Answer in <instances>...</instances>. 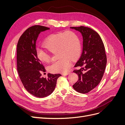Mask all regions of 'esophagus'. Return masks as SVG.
<instances>
[{
    "label": "esophagus",
    "mask_w": 125,
    "mask_h": 125,
    "mask_svg": "<svg viewBox=\"0 0 125 125\" xmlns=\"http://www.w3.org/2000/svg\"><path fill=\"white\" fill-rule=\"evenodd\" d=\"M69 74H70V73H62V75H68Z\"/></svg>",
    "instance_id": "34e87169"
}]
</instances>
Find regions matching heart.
Masks as SVG:
<instances>
[{
	"mask_svg": "<svg viewBox=\"0 0 125 125\" xmlns=\"http://www.w3.org/2000/svg\"><path fill=\"white\" fill-rule=\"evenodd\" d=\"M44 45L52 52H57V56L59 58L48 67V71L52 73H63L67 71L71 66L72 59H76L81 50V42L78 36L71 31L50 35L45 41ZM36 55L42 62H50V54L42 49H37Z\"/></svg>",
	"mask_w": 125,
	"mask_h": 125,
	"instance_id": "obj_1",
	"label": "heart"
}]
</instances>
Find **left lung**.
<instances>
[{"label": "left lung", "mask_w": 125, "mask_h": 125, "mask_svg": "<svg viewBox=\"0 0 125 125\" xmlns=\"http://www.w3.org/2000/svg\"><path fill=\"white\" fill-rule=\"evenodd\" d=\"M80 32L83 37V48L80 58L73 70L79 80L73 89L81 93H87L99 84L105 71L107 58L105 47L100 35L92 29L81 26L70 27Z\"/></svg>", "instance_id": "1"}]
</instances>
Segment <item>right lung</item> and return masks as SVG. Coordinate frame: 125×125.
<instances>
[{
    "label": "right lung",
    "instance_id": "right-lung-1",
    "mask_svg": "<svg viewBox=\"0 0 125 125\" xmlns=\"http://www.w3.org/2000/svg\"><path fill=\"white\" fill-rule=\"evenodd\" d=\"M50 28L39 25L31 26L22 34L17 48V70L24 88L37 97L48 96L54 91L60 74L48 73L47 78L42 77L46 71L36 55V42L39 34Z\"/></svg>",
    "mask_w": 125,
    "mask_h": 125
}]
</instances>
